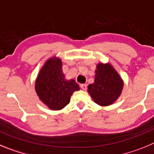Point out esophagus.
Returning <instances> with one entry per match:
<instances>
[{"instance_id":"34e87169","label":"esophagus","mask_w":154,"mask_h":154,"mask_svg":"<svg viewBox=\"0 0 154 154\" xmlns=\"http://www.w3.org/2000/svg\"><path fill=\"white\" fill-rule=\"evenodd\" d=\"M87 88H88V85H85V84H83V85H81V88L82 90H87Z\"/></svg>"}]
</instances>
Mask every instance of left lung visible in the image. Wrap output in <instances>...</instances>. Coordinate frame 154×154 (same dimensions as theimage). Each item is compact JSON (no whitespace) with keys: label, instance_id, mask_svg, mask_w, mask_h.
I'll return each instance as SVG.
<instances>
[{"label":"left lung","instance_id":"8db88e82","mask_svg":"<svg viewBox=\"0 0 154 154\" xmlns=\"http://www.w3.org/2000/svg\"><path fill=\"white\" fill-rule=\"evenodd\" d=\"M123 86V80L112 64L100 63L96 66L94 82L89 85L88 92L96 104L109 106L119 98Z\"/></svg>","mask_w":154,"mask_h":154}]
</instances>
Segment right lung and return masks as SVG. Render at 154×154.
I'll use <instances>...</instances> for the list:
<instances>
[{"label": "right lung", "instance_id": "right-lung-1", "mask_svg": "<svg viewBox=\"0 0 154 154\" xmlns=\"http://www.w3.org/2000/svg\"><path fill=\"white\" fill-rule=\"evenodd\" d=\"M62 64L59 57L49 58L40 69L35 84L39 99L53 111L63 109L69 103L73 92L80 90L73 79L66 80L62 70Z\"/></svg>", "mask_w": 154, "mask_h": 154}]
</instances>
